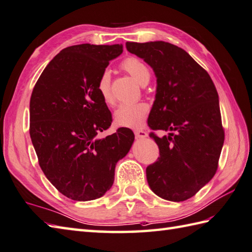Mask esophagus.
Returning <instances> with one entry per match:
<instances>
[{"label":"esophagus","mask_w":252,"mask_h":252,"mask_svg":"<svg viewBox=\"0 0 252 252\" xmlns=\"http://www.w3.org/2000/svg\"><path fill=\"white\" fill-rule=\"evenodd\" d=\"M134 134L136 137H139V139H144V137L147 136V132L144 130H135Z\"/></svg>","instance_id":"obj_1"}]
</instances>
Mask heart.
Masks as SVG:
<instances>
[{
  "label": "heart",
  "mask_w": 252,
  "mask_h": 252,
  "mask_svg": "<svg viewBox=\"0 0 252 252\" xmlns=\"http://www.w3.org/2000/svg\"><path fill=\"white\" fill-rule=\"evenodd\" d=\"M122 67L141 85H145L150 81V68L139 59L133 57L126 59L122 63ZM97 91L106 105H113L115 98H113L111 93V76L109 71L106 70L101 73L97 83ZM149 110V105L143 101L134 103H121L115 111V122L120 126L141 127L144 125Z\"/></svg>",
  "instance_id": "obj_1"
}]
</instances>
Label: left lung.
I'll list each match as a JSON object with an SVG mask.
<instances>
[{"label":"left lung","instance_id":"8db88e82","mask_svg":"<svg viewBox=\"0 0 252 252\" xmlns=\"http://www.w3.org/2000/svg\"><path fill=\"white\" fill-rule=\"evenodd\" d=\"M127 51L142 58L157 77L154 105L147 125L169 131L150 136L159 157L147 166L152 191L161 199L192 198L213 178L224 144L219 94L209 73L184 49L165 41L126 42Z\"/></svg>","mask_w":252,"mask_h":252}]
</instances>
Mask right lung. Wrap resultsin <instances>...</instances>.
<instances>
[{
    "label": "right lung",
    "mask_w": 252,
    "mask_h": 252,
    "mask_svg": "<svg viewBox=\"0 0 252 252\" xmlns=\"http://www.w3.org/2000/svg\"><path fill=\"white\" fill-rule=\"evenodd\" d=\"M122 51V44L67 47L49 62L32 90L29 134L39 166L71 200L91 201L105 194L115 180L117 161L134 141L127 127L97 137L112 122L97 83Z\"/></svg>",
    "instance_id": "right-lung-1"
}]
</instances>
